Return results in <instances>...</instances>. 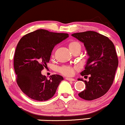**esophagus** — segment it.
Wrapping results in <instances>:
<instances>
[{"label":"esophagus","instance_id":"1","mask_svg":"<svg viewBox=\"0 0 125 125\" xmlns=\"http://www.w3.org/2000/svg\"><path fill=\"white\" fill-rule=\"evenodd\" d=\"M66 80L68 81H75V80L74 78H66Z\"/></svg>","mask_w":125,"mask_h":125}]
</instances>
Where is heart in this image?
Segmentation results:
<instances>
[{
    "mask_svg": "<svg viewBox=\"0 0 125 125\" xmlns=\"http://www.w3.org/2000/svg\"><path fill=\"white\" fill-rule=\"evenodd\" d=\"M68 47L71 52H74V51H78L80 53L82 49V45L80 42L77 41H73L69 43ZM58 70L60 73L64 75L71 76L74 73L75 68L70 66H62V67H60Z\"/></svg>",
    "mask_w": 125,
    "mask_h": 125,
    "instance_id": "1",
    "label": "heart"
}]
</instances>
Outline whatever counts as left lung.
<instances>
[{"label": "left lung", "mask_w": 125, "mask_h": 125, "mask_svg": "<svg viewBox=\"0 0 125 125\" xmlns=\"http://www.w3.org/2000/svg\"><path fill=\"white\" fill-rule=\"evenodd\" d=\"M83 42L88 59L82 76L88 75L85 82V89L78 94L85 100L92 101L103 96L114 82L118 66V58L115 46L109 38L93 31L74 33L71 35Z\"/></svg>", "instance_id": "obj_1"}]
</instances>
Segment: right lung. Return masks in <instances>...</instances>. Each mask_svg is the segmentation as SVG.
<instances>
[{
    "instance_id": "1",
    "label": "right lung",
    "mask_w": 125,
    "mask_h": 125,
    "mask_svg": "<svg viewBox=\"0 0 125 125\" xmlns=\"http://www.w3.org/2000/svg\"><path fill=\"white\" fill-rule=\"evenodd\" d=\"M68 37V34L50 32L40 29L28 33L20 40L14 56L16 82L23 93L39 101L54 96L61 81L60 75H52L48 80L42 75L55 45Z\"/></svg>"
}]
</instances>
